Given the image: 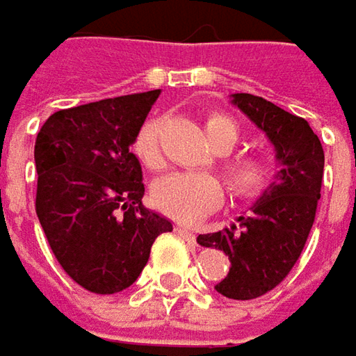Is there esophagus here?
<instances>
[{
    "instance_id": "1",
    "label": "esophagus",
    "mask_w": 356,
    "mask_h": 356,
    "mask_svg": "<svg viewBox=\"0 0 356 356\" xmlns=\"http://www.w3.org/2000/svg\"><path fill=\"white\" fill-rule=\"evenodd\" d=\"M175 232H177L179 236L183 240H187V242H191V244H195V234L191 232V230H187L185 227H175Z\"/></svg>"
}]
</instances>
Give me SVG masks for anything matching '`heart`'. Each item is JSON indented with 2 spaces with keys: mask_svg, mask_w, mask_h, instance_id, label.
I'll list each match as a JSON object with an SVG mask.
<instances>
[{
  "mask_svg": "<svg viewBox=\"0 0 356 356\" xmlns=\"http://www.w3.org/2000/svg\"><path fill=\"white\" fill-rule=\"evenodd\" d=\"M204 131L218 152L232 149L240 140L238 126L227 116L211 114L204 120ZM134 152L141 163L149 169L161 165L159 122H145L136 136ZM228 187L238 199L260 197L272 181V165L262 155H238L225 165ZM225 189L220 181L209 173H173L159 179L154 185L155 207L169 218L193 225L204 215L213 213L222 202Z\"/></svg>",
  "mask_w": 356,
  "mask_h": 356,
  "instance_id": "1",
  "label": "heart"
}]
</instances>
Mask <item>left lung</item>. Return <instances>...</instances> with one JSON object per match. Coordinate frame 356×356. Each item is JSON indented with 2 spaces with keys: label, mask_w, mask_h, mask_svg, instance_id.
I'll list each match as a JSON object with an SVG mask.
<instances>
[{
  "label": "left lung",
  "mask_w": 356,
  "mask_h": 356,
  "mask_svg": "<svg viewBox=\"0 0 356 356\" xmlns=\"http://www.w3.org/2000/svg\"><path fill=\"white\" fill-rule=\"evenodd\" d=\"M232 104L250 118L274 143L280 171L250 216H238L197 242L222 250L228 276L215 289L230 300H254L274 289L298 262L321 197L325 154L309 124L254 94H232Z\"/></svg>",
  "instance_id": "left-lung-1"
}]
</instances>
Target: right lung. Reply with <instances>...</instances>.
Instances as JSON below:
<instances>
[{
	"mask_svg": "<svg viewBox=\"0 0 356 356\" xmlns=\"http://www.w3.org/2000/svg\"><path fill=\"white\" fill-rule=\"evenodd\" d=\"M161 90L58 110L35 141V211L58 264L92 293L129 288L173 225L143 207L129 152Z\"/></svg>",
	"mask_w": 356,
	"mask_h": 356,
	"instance_id": "add662e5",
	"label": "right lung"
}]
</instances>
